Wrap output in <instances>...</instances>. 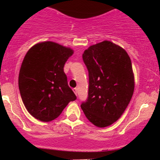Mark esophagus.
Listing matches in <instances>:
<instances>
[{
    "mask_svg": "<svg viewBox=\"0 0 160 160\" xmlns=\"http://www.w3.org/2000/svg\"><path fill=\"white\" fill-rule=\"evenodd\" d=\"M73 92H74V94H75L76 95H77V93H78V89H77V88H73Z\"/></svg>",
    "mask_w": 160,
    "mask_h": 160,
    "instance_id": "1",
    "label": "esophagus"
}]
</instances>
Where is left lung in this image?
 <instances>
[{
	"label": "left lung",
	"instance_id": "obj_1",
	"mask_svg": "<svg viewBox=\"0 0 160 160\" xmlns=\"http://www.w3.org/2000/svg\"><path fill=\"white\" fill-rule=\"evenodd\" d=\"M82 59L89 72V91L81 108L91 123L106 128L122 116L132 98L131 58L122 47L103 41L86 49Z\"/></svg>",
	"mask_w": 160,
	"mask_h": 160
}]
</instances>
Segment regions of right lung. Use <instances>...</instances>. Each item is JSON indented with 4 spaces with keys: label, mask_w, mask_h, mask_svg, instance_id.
<instances>
[{
    "label": "right lung",
    "mask_w": 160,
    "mask_h": 160,
    "mask_svg": "<svg viewBox=\"0 0 160 160\" xmlns=\"http://www.w3.org/2000/svg\"><path fill=\"white\" fill-rule=\"evenodd\" d=\"M73 50L53 42H39L25 54L18 86L28 112L42 122L57 118L68 103L77 98L69 87L65 63Z\"/></svg>",
    "instance_id": "1"
}]
</instances>
